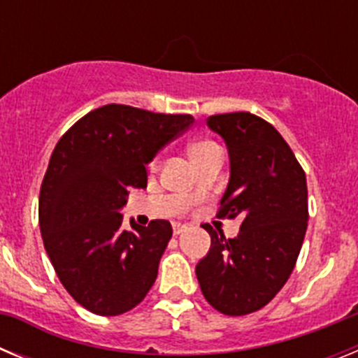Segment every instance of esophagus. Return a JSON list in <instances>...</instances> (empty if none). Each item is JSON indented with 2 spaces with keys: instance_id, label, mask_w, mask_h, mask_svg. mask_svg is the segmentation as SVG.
<instances>
[{
  "instance_id": "obj_1",
  "label": "esophagus",
  "mask_w": 358,
  "mask_h": 358,
  "mask_svg": "<svg viewBox=\"0 0 358 358\" xmlns=\"http://www.w3.org/2000/svg\"><path fill=\"white\" fill-rule=\"evenodd\" d=\"M172 227H173V235H181L182 231L188 229V226H186V224H181V222H173Z\"/></svg>"
}]
</instances>
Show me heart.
<instances>
[{"mask_svg": "<svg viewBox=\"0 0 358 358\" xmlns=\"http://www.w3.org/2000/svg\"><path fill=\"white\" fill-rule=\"evenodd\" d=\"M215 143H211V141H195L192 147H189V154H192V157L199 156V154H202V152L210 150V148H213Z\"/></svg>", "mask_w": 358, "mask_h": 358, "instance_id": "b5f03b06", "label": "heart"}]
</instances>
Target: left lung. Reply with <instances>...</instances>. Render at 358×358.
I'll return each instance as SVG.
<instances>
[{"instance_id":"1","label":"left lung","mask_w":358,"mask_h":358,"mask_svg":"<svg viewBox=\"0 0 358 358\" xmlns=\"http://www.w3.org/2000/svg\"><path fill=\"white\" fill-rule=\"evenodd\" d=\"M229 154V182L218 218H242L240 233L211 236L208 255L195 267L206 301L226 315L264 308L289 280L308 222L306 177L280 132L251 113L206 120Z\"/></svg>"}]
</instances>
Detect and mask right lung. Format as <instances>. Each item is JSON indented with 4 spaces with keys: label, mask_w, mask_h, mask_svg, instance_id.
I'll return each mask as SVG.
<instances>
[{
    "label": "right lung",
    "mask_w": 358,
    "mask_h": 358,
    "mask_svg": "<svg viewBox=\"0 0 358 358\" xmlns=\"http://www.w3.org/2000/svg\"><path fill=\"white\" fill-rule=\"evenodd\" d=\"M192 123L189 115L109 103L57 143L41 185V235L64 289L93 314H125L154 285L172 226L131 220L125 229L120 210L129 189L147 188V164Z\"/></svg>",
    "instance_id": "add662e5"
}]
</instances>
